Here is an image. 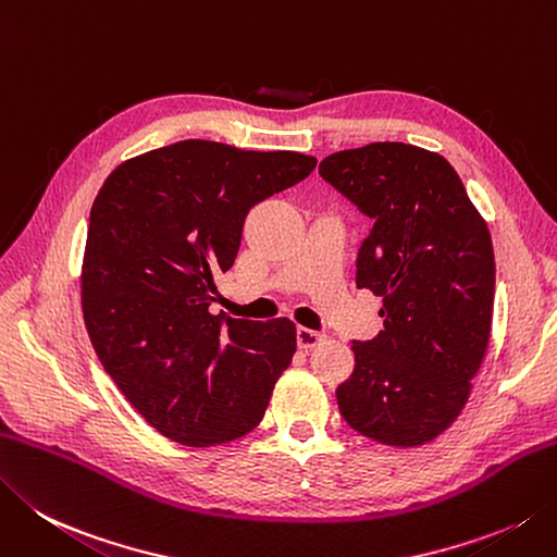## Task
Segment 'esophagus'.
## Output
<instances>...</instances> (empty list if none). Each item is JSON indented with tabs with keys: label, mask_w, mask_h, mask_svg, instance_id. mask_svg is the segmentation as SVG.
Returning <instances> with one entry per match:
<instances>
[{
	"label": "esophagus",
	"mask_w": 557,
	"mask_h": 557,
	"mask_svg": "<svg viewBox=\"0 0 557 557\" xmlns=\"http://www.w3.org/2000/svg\"><path fill=\"white\" fill-rule=\"evenodd\" d=\"M323 333L321 331H311V329H297V343L304 350H309V347H315L323 341Z\"/></svg>",
	"instance_id": "obj_1"
}]
</instances>
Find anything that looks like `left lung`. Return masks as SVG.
I'll list each match as a JSON object with an SVG mask.
<instances>
[{"mask_svg":"<svg viewBox=\"0 0 557 557\" xmlns=\"http://www.w3.org/2000/svg\"><path fill=\"white\" fill-rule=\"evenodd\" d=\"M319 173L374 222L355 282L384 299V331L352 343L355 372L335 391L337 408L379 444H428L461 416L490 343L487 224L437 151L372 141L325 157Z\"/></svg>","mask_w":557,"mask_h":557,"instance_id":"1","label":"left lung"}]
</instances>
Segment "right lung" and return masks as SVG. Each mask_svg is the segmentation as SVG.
I'll return each instance as SVG.
<instances>
[{
	"label": "right lung",
	"instance_id": "right-lung-1",
	"mask_svg": "<svg viewBox=\"0 0 557 557\" xmlns=\"http://www.w3.org/2000/svg\"><path fill=\"white\" fill-rule=\"evenodd\" d=\"M299 151L183 139L127 159L98 190L82 311L103 369L151 428L214 446L258 428L297 352L289 319L210 313L248 210L309 176Z\"/></svg>",
	"mask_w": 557,
	"mask_h": 557
}]
</instances>
